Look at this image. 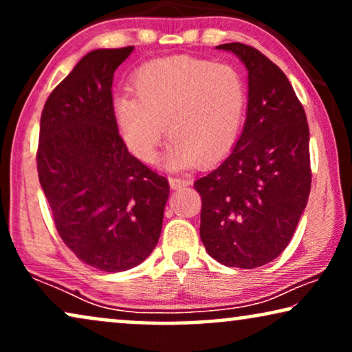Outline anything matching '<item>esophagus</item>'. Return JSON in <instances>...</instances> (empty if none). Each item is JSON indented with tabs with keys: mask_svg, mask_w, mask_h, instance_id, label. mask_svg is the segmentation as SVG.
Returning <instances> with one entry per match:
<instances>
[{
	"mask_svg": "<svg viewBox=\"0 0 352 352\" xmlns=\"http://www.w3.org/2000/svg\"><path fill=\"white\" fill-rule=\"evenodd\" d=\"M170 186H171V189H181V187H186V186H189L190 182H189V179H186V177H170Z\"/></svg>",
	"mask_w": 352,
	"mask_h": 352,
	"instance_id": "1",
	"label": "esophagus"
}]
</instances>
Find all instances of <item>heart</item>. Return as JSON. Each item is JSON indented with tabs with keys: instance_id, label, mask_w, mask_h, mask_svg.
Masks as SVG:
<instances>
[{
	"instance_id": "1",
	"label": "heart",
	"mask_w": 352,
	"mask_h": 352,
	"mask_svg": "<svg viewBox=\"0 0 352 352\" xmlns=\"http://www.w3.org/2000/svg\"><path fill=\"white\" fill-rule=\"evenodd\" d=\"M136 98L120 94L113 113L128 151L153 162L163 134L165 165H208L234 146L243 122L247 86L234 67L189 56L155 59L133 76Z\"/></svg>"
}]
</instances>
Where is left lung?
Instances as JSON below:
<instances>
[{
    "instance_id": "left-lung-1",
    "label": "left lung",
    "mask_w": 352,
    "mask_h": 352,
    "mask_svg": "<svg viewBox=\"0 0 352 352\" xmlns=\"http://www.w3.org/2000/svg\"><path fill=\"white\" fill-rule=\"evenodd\" d=\"M248 70L247 120L237 144L194 182L200 239L216 261L253 269L277 258L295 234L311 190L309 126L285 74L258 50L228 43Z\"/></svg>"
}]
</instances>
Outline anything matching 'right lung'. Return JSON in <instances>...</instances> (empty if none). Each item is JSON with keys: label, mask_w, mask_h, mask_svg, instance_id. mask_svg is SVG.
<instances>
[{"label": "right lung", "mask_w": 352, "mask_h": 352, "mask_svg": "<svg viewBox=\"0 0 352 352\" xmlns=\"http://www.w3.org/2000/svg\"><path fill=\"white\" fill-rule=\"evenodd\" d=\"M134 46L94 50L56 86L41 113L38 177L60 239L105 272L136 267L158 243L166 177L128 152L112 83Z\"/></svg>", "instance_id": "add662e5"}]
</instances>
